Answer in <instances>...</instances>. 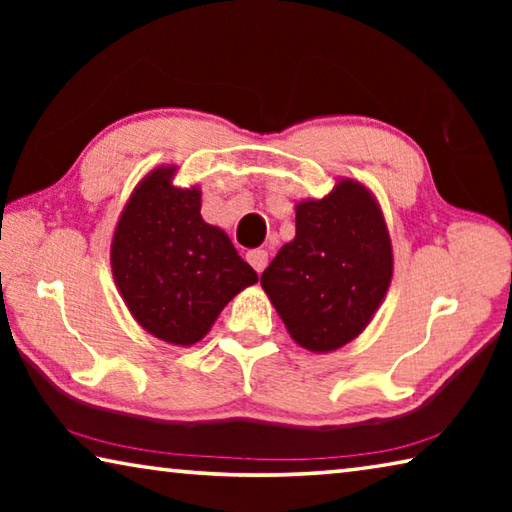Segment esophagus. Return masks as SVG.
I'll list each match as a JSON object with an SVG mask.
<instances>
[{
  "mask_svg": "<svg viewBox=\"0 0 512 512\" xmlns=\"http://www.w3.org/2000/svg\"><path fill=\"white\" fill-rule=\"evenodd\" d=\"M246 259H248V264L255 268L257 273H262L264 268H266V264H268V253L264 248H253V250H248L246 253Z\"/></svg>",
  "mask_w": 512,
  "mask_h": 512,
  "instance_id": "obj_1",
  "label": "esophagus"
}]
</instances>
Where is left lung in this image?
Segmentation results:
<instances>
[{"mask_svg":"<svg viewBox=\"0 0 512 512\" xmlns=\"http://www.w3.org/2000/svg\"><path fill=\"white\" fill-rule=\"evenodd\" d=\"M393 275V250L375 198L341 180L296 207V239L262 273V287L293 341L329 352L370 323Z\"/></svg>","mask_w":512,"mask_h":512,"instance_id":"obj_1","label":"left lung"}]
</instances>
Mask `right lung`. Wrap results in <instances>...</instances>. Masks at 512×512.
<instances>
[{"label":"right lung","mask_w":512,"mask_h":512,"mask_svg":"<svg viewBox=\"0 0 512 512\" xmlns=\"http://www.w3.org/2000/svg\"><path fill=\"white\" fill-rule=\"evenodd\" d=\"M173 171L155 169L135 189L110 262L137 323L162 341L192 345L257 273L223 230L203 221L201 192L171 185Z\"/></svg>","instance_id":"add662e5"}]
</instances>
